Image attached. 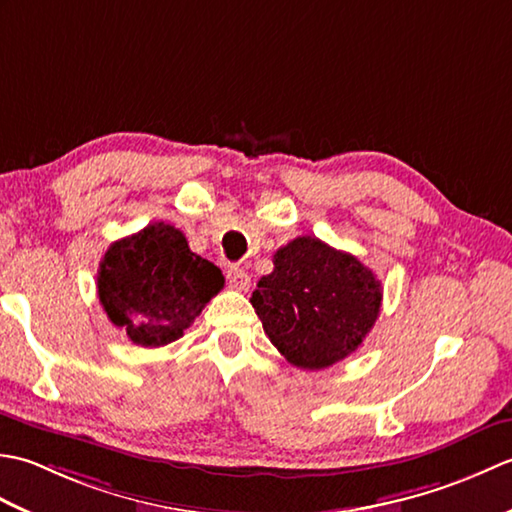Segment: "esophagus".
Wrapping results in <instances>:
<instances>
[{
    "instance_id": "esophagus-1",
    "label": "esophagus",
    "mask_w": 512,
    "mask_h": 512,
    "mask_svg": "<svg viewBox=\"0 0 512 512\" xmlns=\"http://www.w3.org/2000/svg\"><path fill=\"white\" fill-rule=\"evenodd\" d=\"M226 279H228V286L233 290H248L250 286V277L239 266H228Z\"/></svg>"
}]
</instances>
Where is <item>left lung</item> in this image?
<instances>
[{"label": "left lung", "mask_w": 512, "mask_h": 512, "mask_svg": "<svg viewBox=\"0 0 512 512\" xmlns=\"http://www.w3.org/2000/svg\"><path fill=\"white\" fill-rule=\"evenodd\" d=\"M273 264L250 303L281 356L301 369H323L356 352L383 301L372 270L310 235L279 248Z\"/></svg>", "instance_id": "left-lung-1"}]
</instances>
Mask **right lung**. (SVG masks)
I'll return each instance as SVG.
<instances>
[{
	"mask_svg": "<svg viewBox=\"0 0 512 512\" xmlns=\"http://www.w3.org/2000/svg\"><path fill=\"white\" fill-rule=\"evenodd\" d=\"M99 301L107 317L140 347L180 339L224 288L222 270L191 253L176 226L154 222L118 239L99 264Z\"/></svg>",
	"mask_w": 512,
	"mask_h": 512,
	"instance_id": "obj_1",
	"label": "right lung"
}]
</instances>
